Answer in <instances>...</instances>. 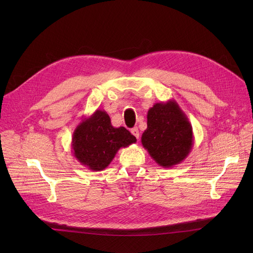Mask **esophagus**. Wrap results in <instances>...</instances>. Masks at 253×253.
Returning a JSON list of instances; mask_svg holds the SVG:
<instances>
[{"instance_id":"1","label":"esophagus","mask_w":253,"mask_h":253,"mask_svg":"<svg viewBox=\"0 0 253 253\" xmlns=\"http://www.w3.org/2000/svg\"><path fill=\"white\" fill-rule=\"evenodd\" d=\"M132 134L136 137V138L137 139H139V129L138 128H137V127H134V128H132Z\"/></svg>"}]
</instances>
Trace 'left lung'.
I'll return each mask as SVG.
<instances>
[{
	"label": "left lung",
	"instance_id": "8db88e82",
	"mask_svg": "<svg viewBox=\"0 0 253 253\" xmlns=\"http://www.w3.org/2000/svg\"><path fill=\"white\" fill-rule=\"evenodd\" d=\"M148 127L141 143L155 163L172 168L187 158L193 147V131L175 100L157 102L148 111Z\"/></svg>",
	"mask_w": 253,
	"mask_h": 253
}]
</instances>
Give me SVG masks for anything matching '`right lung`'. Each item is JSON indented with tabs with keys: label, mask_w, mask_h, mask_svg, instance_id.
Masks as SVG:
<instances>
[{
	"label": "right lung",
	"mask_w": 253,
	"mask_h": 253,
	"mask_svg": "<svg viewBox=\"0 0 253 253\" xmlns=\"http://www.w3.org/2000/svg\"><path fill=\"white\" fill-rule=\"evenodd\" d=\"M137 140L124 126L114 127L105 111L97 110L75 128L72 149L75 158L91 171H102L121 148Z\"/></svg>",
	"instance_id": "obj_1"
}]
</instances>
